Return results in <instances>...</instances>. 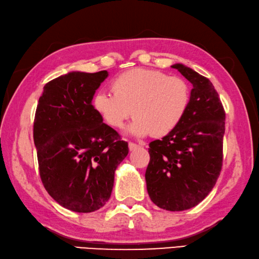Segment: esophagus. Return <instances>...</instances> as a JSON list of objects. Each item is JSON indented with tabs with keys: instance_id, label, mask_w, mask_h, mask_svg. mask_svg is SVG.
Listing matches in <instances>:
<instances>
[{
	"instance_id": "esophagus-1",
	"label": "esophagus",
	"mask_w": 259,
	"mask_h": 259,
	"mask_svg": "<svg viewBox=\"0 0 259 259\" xmlns=\"http://www.w3.org/2000/svg\"><path fill=\"white\" fill-rule=\"evenodd\" d=\"M139 147H140V145H137L135 143H129V149L130 150H136V149H138Z\"/></svg>"
}]
</instances>
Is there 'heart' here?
I'll use <instances>...</instances> for the list:
<instances>
[{
  "label": "heart",
  "mask_w": 259,
  "mask_h": 259,
  "mask_svg": "<svg viewBox=\"0 0 259 259\" xmlns=\"http://www.w3.org/2000/svg\"><path fill=\"white\" fill-rule=\"evenodd\" d=\"M112 91L114 94L98 91L93 97L94 109L113 128H122L134 112L136 117L126 133L136 137L171 134L185 119L191 102L185 79L152 69L137 68L119 74Z\"/></svg>",
  "instance_id": "b5f03b06"
}]
</instances>
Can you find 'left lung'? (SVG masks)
Segmentation results:
<instances>
[{"instance_id": "8db88e82", "label": "left lung", "mask_w": 259, "mask_h": 259, "mask_svg": "<svg viewBox=\"0 0 259 259\" xmlns=\"http://www.w3.org/2000/svg\"><path fill=\"white\" fill-rule=\"evenodd\" d=\"M171 68L192 83L190 106L176 130L149 144L145 179L155 205L179 211L195 207L215 186L222 168L225 112L207 78L181 63Z\"/></svg>"}]
</instances>
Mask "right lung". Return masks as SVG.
Returning a JSON list of instances; mask_svg holds the SVG:
<instances>
[{"label": "right lung", "mask_w": 259, "mask_h": 259, "mask_svg": "<svg viewBox=\"0 0 259 259\" xmlns=\"http://www.w3.org/2000/svg\"><path fill=\"white\" fill-rule=\"evenodd\" d=\"M107 71H71L44 86L34 121L39 175L56 203L77 213L100 209L110 199L114 173L128 143L92 104Z\"/></svg>", "instance_id": "right-lung-1"}]
</instances>
